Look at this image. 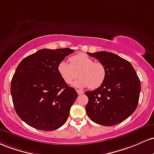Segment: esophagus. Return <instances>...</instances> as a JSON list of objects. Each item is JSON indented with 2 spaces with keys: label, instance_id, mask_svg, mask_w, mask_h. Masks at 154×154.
<instances>
[{
  "label": "esophagus",
  "instance_id": "1",
  "mask_svg": "<svg viewBox=\"0 0 154 154\" xmlns=\"http://www.w3.org/2000/svg\"><path fill=\"white\" fill-rule=\"evenodd\" d=\"M76 91H77L78 94H79V95H80V94H84V91H82V90H79V89H78V90H76Z\"/></svg>",
  "mask_w": 154,
  "mask_h": 154
}]
</instances>
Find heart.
Wrapping results in <instances>:
<instances>
[{
  "label": "heart",
  "mask_w": 154,
  "mask_h": 154,
  "mask_svg": "<svg viewBox=\"0 0 154 154\" xmlns=\"http://www.w3.org/2000/svg\"><path fill=\"white\" fill-rule=\"evenodd\" d=\"M69 60L70 64L61 61L57 66L59 74L66 84H71L78 76L80 79L74 84L77 87L89 86L94 89L103 84L106 77V69L103 63L94 62L92 58L83 53L70 57Z\"/></svg>",
  "instance_id": "obj_1"
}]
</instances>
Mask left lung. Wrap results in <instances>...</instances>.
<instances>
[{"label":"left lung","instance_id":"1","mask_svg":"<svg viewBox=\"0 0 154 154\" xmlns=\"http://www.w3.org/2000/svg\"><path fill=\"white\" fill-rule=\"evenodd\" d=\"M87 54L104 65L106 77L94 91H86L89 98L86 111L89 118L103 126L118 124L137 108L140 81L131 63L119 55L102 51Z\"/></svg>","mask_w":154,"mask_h":154}]
</instances>
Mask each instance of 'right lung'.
<instances>
[{
  "label": "right lung",
  "mask_w": 154,
  "mask_h": 154,
  "mask_svg": "<svg viewBox=\"0 0 154 154\" xmlns=\"http://www.w3.org/2000/svg\"><path fill=\"white\" fill-rule=\"evenodd\" d=\"M73 49H43L24 58L11 84V94L17 115L33 128L52 131L68 118L78 94L62 79L58 64Z\"/></svg>",
  "instance_id": "1"
}]
</instances>
